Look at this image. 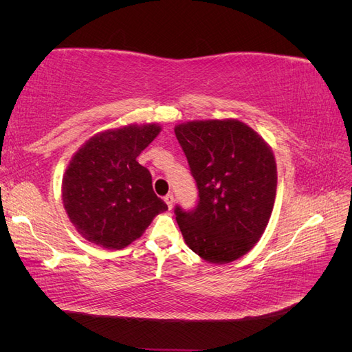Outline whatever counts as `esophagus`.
Segmentation results:
<instances>
[{
    "instance_id": "obj_1",
    "label": "esophagus",
    "mask_w": 352,
    "mask_h": 352,
    "mask_svg": "<svg viewBox=\"0 0 352 352\" xmlns=\"http://www.w3.org/2000/svg\"><path fill=\"white\" fill-rule=\"evenodd\" d=\"M164 201H166V204H167V207L172 210V207H173V202H175V197H173V194H167L166 197H164Z\"/></svg>"
}]
</instances>
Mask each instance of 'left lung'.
<instances>
[{
    "label": "left lung",
    "instance_id": "obj_1",
    "mask_svg": "<svg viewBox=\"0 0 352 352\" xmlns=\"http://www.w3.org/2000/svg\"><path fill=\"white\" fill-rule=\"evenodd\" d=\"M175 133L199 190L192 212L175 210L186 245L212 264L243 257L273 211L278 167L272 146L238 119L179 123Z\"/></svg>",
    "mask_w": 352,
    "mask_h": 352
}]
</instances>
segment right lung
Wrapping results in <instances>:
<instances>
[{
  "mask_svg": "<svg viewBox=\"0 0 352 352\" xmlns=\"http://www.w3.org/2000/svg\"><path fill=\"white\" fill-rule=\"evenodd\" d=\"M160 132L158 123L126 124L95 133L73 154L61 199L83 239L107 250L126 248L167 210L154 194L151 173L136 160Z\"/></svg>",
  "mask_w": 352,
  "mask_h": 352,
  "instance_id": "add662e5",
  "label": "right lung"
}]
</instances>
